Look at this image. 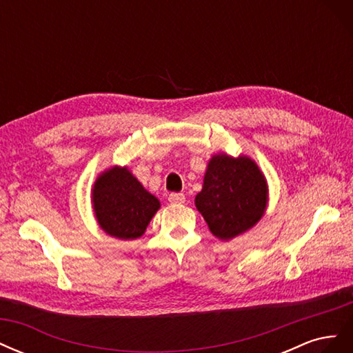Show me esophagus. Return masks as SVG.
<instances>
[{"instance_id": "1", "label": "esophagus", "mask_w": 353, "mask_h": 353, "mask_svg": "<svg viewBox=\"0 0 353 353\" xmlns=\"http://www.w3.org/2000/svg\"><path fill=\"white\" fill-rule=\"evenodd\" d=\"M168 200L172 203V205H181V203L185 201V196L183 193H172L169 194Z\"/></svg>"}]
</instances>
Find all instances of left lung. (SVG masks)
Here are the masks:
<instances>
[{"label": "left lung", "mask_w": 353, "mask_h": 353, "mask_svg": "<svg viewBox=\"0 0 353 353\" xmlns=\"http://www.w3.org/2000/svg\"><path fill=\"white\" fill-rule=\"evenodd\" d=\"M196 208L213 236L231 240L254 227L268 203V185L248 156L215 154L208 163Z\"/></svg>", "instance_id": "obj_1"}]
</instances>
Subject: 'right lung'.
Here are the masks:
<instances>
[{
    "label": "right lung",
    "instance_id": "1",
    "mask_svg": "<svg viewBox=\"0 0 353 353\" xmlns=\"http://www.w3.org/2000/svg\"><path fill=\"white\" fill-rule=\"evenodd\" d=\"M92 208L101 230L112 237H141L160 201L141 185L128 168L113 166L95 179Z\"/></svg>",
    "mask_w": 353,
    "mask_h": 353
}]
</instances>
